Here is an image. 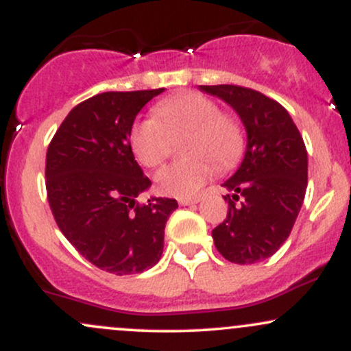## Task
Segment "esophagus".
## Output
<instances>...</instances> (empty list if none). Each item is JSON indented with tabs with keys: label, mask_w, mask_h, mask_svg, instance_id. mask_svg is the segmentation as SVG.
<instances>
[{
	"label": "esophagus",
	"mask_w": 351,
	"mask_h": 351,
	"mask_svg": "<svg viewBox=\"0 0 351 351\" xmlns=\"http://www.w3.org/2000/svg\"><path fill=\"white\" fill-rule=\"evenodd\" d=\"M199 201H201L199 196H195V198H181V199H178V203L181 204V206H188V204H196V203H199Z\"/></svg>",
	"instance_id": "34e87169"
}]
</instances>
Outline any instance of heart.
Wrapping results in <instances>:
<instances>
[{
    "label": "heart",
    "mask_w": 351,
    "mask_h": 351,
    "mask_svg": "<svg viewBox=\"0 0 351 351\" xmlns=\"http://www.w3.org/2000/svg\"><path fill=\"white\" fill-rule=\"evenodd\" d=\"M155 117H140L128 132V145L145 167H156L168 156L171 136L188 132L184 155L155 173L156 189L173 198H191L216 175L217 165L229 167L243 150L239 122L223 114L216 102L196 92L173 95L153 108Z\"/></svg>",
    "instance_id": "1"
}]
</instances>
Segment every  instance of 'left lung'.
<instances>
[{
  "mask_svg": "<svg viewBox=\"0 0 351 351\" xmlns=\"http://www.w3.org/2000/svg\"><path fill=\"white\" fill-rule=\"evenodd\" d=\"M199 90L234 108L247 134L243 163L223 183L232 195L223 196L229 208L213 229L215 245L229 263H261L279 251L299 216L307 189L305 143L289 112L261 92L228 84Z\"/></svg>",
  "mask_w": 351,
  "mask_h": 351,
  "instance_id": "obj_1",
  "label": "left lung"
}]
</instances>
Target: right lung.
Listing matches in <instances>:
<instances>
[{
    "instance_id": "obj_1",
    "label": "right lung",
    "mask_w": 351,
    "mask_h": 351,
    "mask_svg": "<svg viewBox=\"0 0 351 351\" xmlns=\"http://www.w3.org/2000/svg\"><path fill=\"white\" fill-rule=\"evenodd\" d=\"M165 88L104 92L69 112L46 155L47 201L67 241L102 271L138 274L160 261L176 199L136 196L150 188L128 145L135 117Z\"/></svg>"
}]
</instances>
